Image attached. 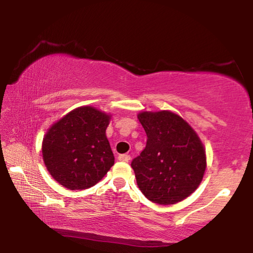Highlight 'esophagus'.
I'll return each instance as SVG.
<instances>
[{
	"instance_id": "1",
	"label": "esophagus",
	"mask_w": 253,
	"mask_h": 253,
	"mask_svg": "<svg viewBox=\"0 0 253 253\" xmlns=\"http://www.w3.org/2000/svg\"><path fill=\"white\" fill-rule=\"evenodd\" d=\"M130 155L129 154H121L119 155V160L120 161H123V162H127L130 160Z\"/></svg>"
}]
</instances>
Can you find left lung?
<instances>
[{
	"label": "left lung",
	"mask_w": 253,
	"mask_h": 253,
	"mask_svg": "<svg viewBox=\"0 0 253 253\" xmlns=\"http://www.w3.org/2000/svg\"><path fill=\"white\" fill-rule=\"evenodd\" d=\"M146 147L131 162L138 188L151 202L172 205L195 192L206 170V152L192 126L170 110L141 112Z\"/></svg>",
	"instance_id": "8db88e82"
}]
</instances>
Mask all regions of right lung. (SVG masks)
I'll return each mask as SVG.
<instances>
[{
    "mask_svg": "<svg viewBox=\"0 0 253 253\" xmlns=\"http://www.w3.org/2000/svg\"><path fill=\"white\" fill-rule=\"evenodd\" d=\"M110 114L78 107L47 130L42 159L55 181L69 190H84L101 181L114 165L106 136Z\"/></svg>",
    "mask_w": 253,
    "mask_h": 253,
    "instance_id": "1",
    "label": "right lung"
}]
</instances>
